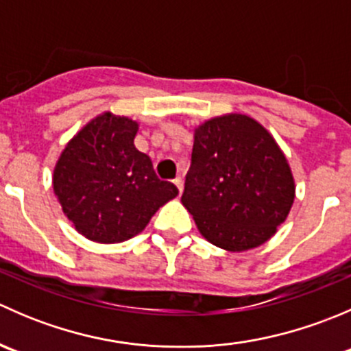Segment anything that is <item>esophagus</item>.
Returning a JSON list of instances; mask_svg holds the SVG:
<instances>
[{"instance_id":"obj_1","label":"esophagus","mask_w":351,"mask_h":351,"mask_svg":"<svg viewBox=\"0 0 351 351\" xmlns=\"http://www.w3.org/2000/svg\"><path fill=\"white\" fill-rule=\"evenodd\" d=\"M173 183H175V185H176L178 192L182 193L183 192V180L182 178H175V180H173Z\"/></svg>"}]
</instances>
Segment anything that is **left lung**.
Segmentation results:
<instances>
[{"mask_svg": "<svg viewBox=\"0 0 351 351\" xmlns=\"http://www.w3.org/2000/svg\"><path fill=\"white\" fill-rule=\"evenodd\" d=\"M293 198L289 161L258 120L226 113L197 127L182 204L208 243L232 253L261 246Z\"/></svg>", "mask_w": 351, "mask_h": 351, "instance_id": "obj_1", "label": "left lung"}]
</instances>
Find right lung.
I'll list each match as a JSON object with an SVG mask.
<instances>
[{
	"instance_id": "right-lung-1",
	"label": "right lung",
	"mask_w": 351,
	"mask_h": 351,
	"mask_svg": "<svg viewBox=\"0 0 351 351\" xmlns=\"http://www.w3.org/2000/svg\"><path fill=\"white\" fill-rule=\"evenodd\" d=\"M139 123L104 112L62 149L52 186L80 234L101 244L122 243L144 231L159 207L178 195L156 176L147 154L134 146Z\"/></svg>"
}]
</instances>
